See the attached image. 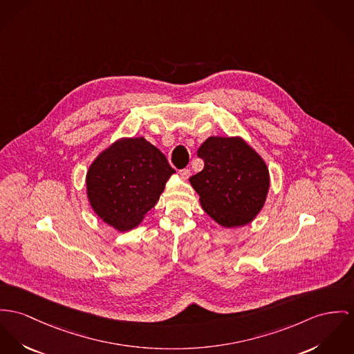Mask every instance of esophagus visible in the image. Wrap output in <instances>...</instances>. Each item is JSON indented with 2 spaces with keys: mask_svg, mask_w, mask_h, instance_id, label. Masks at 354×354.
<instances>
[{
  "mask_svg": "<svg viewBox=\"0 0 354 354\" xmlns=\"http://www.w3.org/2000/svg\"><path fill=\"white\" fill-rule=\"evenodd\" d=\"M179 174H180V176H182L183 179H189V178H190L191 171L189 168H185V169H180Z\"/></svg>",
  "mask_w": 354,
  "mask_h": 354,
  "instance_id": "34e87169",
  "label": "esophagus"
}]
</instances>
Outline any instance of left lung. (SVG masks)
I'll use <instances>...</instances> for the list:
<instances>
[{
  "label": "left lung",
  "instance_id": "left-lung-1",
  "mask_svg": "<svg viewBox=\"0 0 354 354\" xmlns=\"http://www.w3.org/2000/svg\"><path fill=\"white\" fill-rule=\"evenodd\" d=\"M205 162L191 176L203 210L223 227L252 222L270 190V172L261 156L240 137H209L198 149Z\"/></svg>",
  "mask_w": 354,
  "mask_h": 354
}]
</instances>
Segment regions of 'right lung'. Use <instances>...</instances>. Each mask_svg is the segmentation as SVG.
I'll return each instance as SVG.
<instances>
[{
  "instance_id": "1",
  "label": "right lung",
  "mask_w": 354,
  "mask_h": 354,
  "mask_svg": "<svg viewBox=\"0 0 354 354\" xmlns=\"http://www.w3.org/2000/svg\"><path fill=\"white\" fill-rule=\"evenodd\" d=\"M175 169L144 137L121 138L88 167L86 189L95 214L120 232L142 221Z\"/></svg>"
}]
</instances>
